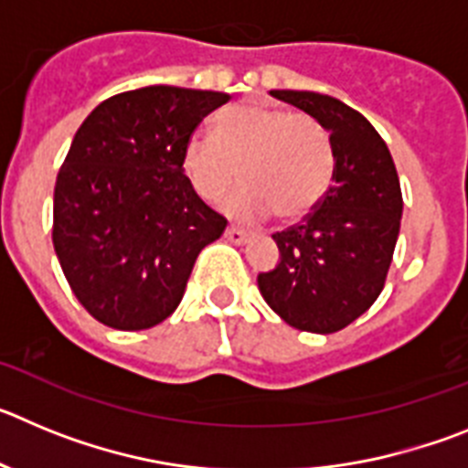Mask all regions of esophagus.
Masks as SVG:
<instances>
[{"instance_id":"esophagus-1","label":"esophagus","mask_w":468,"mask_h":468,"mask_svg":"<svg viewBox=\"0 0 468 468\" xmlns=\"http://www.w3.org/2000/svg\"><path fill=\"white\" fill-rule=\"evenodd\" d=\"M225 237H227V241H231V243H246L248 239H250V234H248L246 229H241V227H227V231H225Z\"/></svg>"}]
</instances>
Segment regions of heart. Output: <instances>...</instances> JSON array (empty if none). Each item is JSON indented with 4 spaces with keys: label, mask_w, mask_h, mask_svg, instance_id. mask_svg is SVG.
Returning <instances> with one entry per match:
<instances>
[{
    "label": "heart",
    "mask_w": 468,
    "mask_h": 468,
    "mask_svg": "<svg viewBox=\"0 0 468 468\" xmlns=\"http://www.w3.org/2000/svg\"><path fill=\"white\" fill-rule=\"evenodd\" d=\"M189 187L218 204L241 177L231 213L297 220L316 208L335 173L328 128L285 107L241 102L213 117L208 138H189L180 159Z\"/></svg>",
    "instance_id": "heart-1"
}]
</instances>
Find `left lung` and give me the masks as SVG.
I'll return each mask as SVG.
<instances>
[{
    "mask_svg": "<svg viewBox=\"0 0 468 468\" xmlns=\"http://www.w3.org/2000/svg\"><path fill=\"white\" fill-rule=\"evenodd\" d=\"M328 128L333 185L297 225L271 234L281 260L258 276L264 302L285 324L337 333L379 297L403 213L387 143L361 112L314 90H271Z\"/></svg>",
    "mask_w": 468,
    "mask_h": 468,
    "instance_id": "8db88e82",
    "label": "left lung"
}]
</instances>
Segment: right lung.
<instances>
[{"label":"right lung","mask_w":468,"mask_h":468,"mask_svg":"<svg viewBox=\"0 0 468 468\" xmlns=\"http://www.w3.org/2000/svg\"><path fill=\"white\" fill-rule=\"evenodd\" d=\"M220 90L144 86L112 95L74 133L53 192V248L81 307L117 330L171 316L227 220L189 187L180 159Z\"/></svg>","instance_id":"add662e5"}]
</instances>
